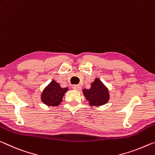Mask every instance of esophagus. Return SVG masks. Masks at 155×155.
Segmentation results:
<instances>
[{"label": "esophagus", "mask_w": 155, "mask_h": 155, "mask_svg": "<svg viewBox=\"0 0 155 155\" xmlns=\"http://www.w3.org/2000/svg\"><path fill=\"white\" fill-rule=\"evenodd\" d=\"M73 89L77 90V91H80L81 90V86H80V85H73Z\"/></svg>", "instance_id": "obj_1"}]
</instances>
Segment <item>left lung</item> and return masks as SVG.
<instances>
[{
  "instance_id": "1",
  "label": "left lung",
  "mask_w": 155,
  "mask_h": 155,
  "mask_svg": "<svg viewBox=\"0 0 155 155\" xmlns=\"http://www.w3.org/2000/svg\"><path fill=\"white\" fill-rule=\"evenodd\" d=\"M82 92L91 106L104 105L110 99L108 88L97 78L91 83L90 88H84Z\"/></svg>"
}]
</instances>
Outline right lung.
I'll return each instance as SVG.
<instances>
[{"label":"right lung","instance_id":"add662e5","mask_svg":"<svg viewBox=\"0 0 155 155\" xmlns=\"http://www.w3.org/2000/svg\"><path fill=\"white\" fill-rule=\"evenodd\" d=\"M68 91L67 87L62 88L55 80H52L42 92L41 101L48 106H57L62 102L65 93Z\"/></svg>","mask_w":155,"mask_h":155}]
</instances>
